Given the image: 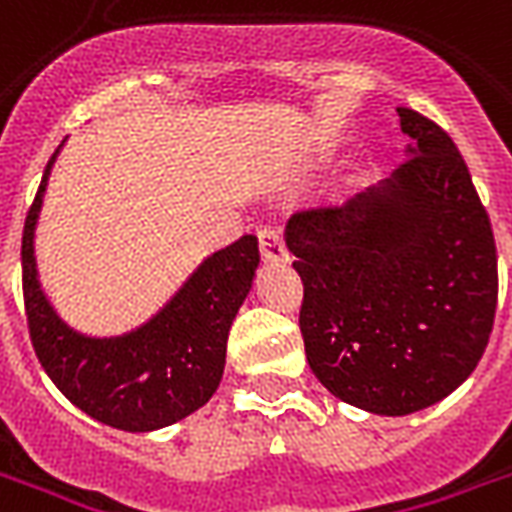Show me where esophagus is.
Instances as JSON below:
<instances>
[{
  "mask_svg": "<svg viewBox=\"0 0 512 512\" xmlns=\"http://www.w3.org/2000/svg\"><path fill=\"white\" fill-rule=\"evenodd\" d=\"M257 239H260V252H263L265 260H271V263H284V260H290V252L284 247L282 230L276 228V225H260Z\"/></svg>",
  "mask_w": 512,
  "mask_h": 512,
  "instance_id": "obj_1",
  "label": "esophagus"
}]
</instances>
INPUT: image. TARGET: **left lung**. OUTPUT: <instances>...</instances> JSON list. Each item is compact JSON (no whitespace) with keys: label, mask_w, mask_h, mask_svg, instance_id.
Masks as SVG:
<instances>
[{"label":"left lung","mask_w":512,"mask_h":512,"mask_svg":"<svg viewBox=\"0 0 512 512\" xmlns=\"http://www.w3.org/2000/svg\"><path fill=\"white\" fill-rule=\"evenodd\" d=\"M405 163L346 204L290 217L314 376L378 416L440 403L481 362L497 311L489 214L451 136L397 107Z\"/></svg>","instance_id":"left-lung-1"}]
</instances>
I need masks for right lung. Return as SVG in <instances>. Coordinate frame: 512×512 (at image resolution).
Segmentation results:
<instances>
[{
	"label": "right lung",
	"mask_w": 512,
	"mask_h": 512,
	"mask_svg": "<svg viewBox=\"0 0 512 512\" xmlns=\"http://www.w3.org/2000/svg\"><path fill=\"white\" fill-rule=\"evenodd\" d=\"M58 150L45 166L23 225V303L34 351L50 381L91 419L123 432L177 424L209 403L220 386L228 330L260 265L257 239L241 236L206 257L174 298L131 333H77L50 306L34 257V228Z\"/></svg>",
	"instance_id": "1"
}]
</instances>
